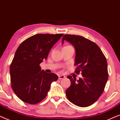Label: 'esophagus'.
<instances>
[{
  "label": "esophagus",
  "instance_id": "esophagus-1",
  "mask_svg": "<svg viewBox=\"0 0 120 120\" xmlns=\"http://www.w3.org/2000/svg\"><path fill=\"white\" fill-rule=\"evenodd\" d=\"M65 78V76H64V75H60L59 76V79H64Z\"/></svg>",
  "mask_w": 120,
  "mask_h": 120
}]
</instances>
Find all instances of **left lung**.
<instances>
[{
    "label": "left lung",
    "instance_id": "obj_1",
    "mask_svg": "<svg viewBox=\"0 0 120 120\" xmlns=\"http://www.w3.org/2000/svg\"><path fill=\"white\" fill-rule=\"evenodd\" d=\"M64 41L74 47L76 52V73L81 72L83 77L77 80L68 76L71 86L66 90L67 98L79 107H87L94 103L104 90L108 79L106 59L100 48L93 41L80 36L65 34Z\"/></svg>",
    "mask_w": 120,
    "mask_h": 120
}]
</instances>
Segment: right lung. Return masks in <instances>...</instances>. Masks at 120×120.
Masks as SVG:
<instances>
[{
	"instance_id": "obj_1",
	"label": "right lung",
	"mask_w": 120,
	"mask_h": 120,
	"mask_svg": "<svg viewBox=\"0 0 120 120\" xmlns=\"http://www.w3.org/2000/svg\"><path fill=\"white\" fill-rule=\"evenodd\" d=\"M63 34H37L19 45L11 64V87L22 101L37 104L47 96L51 83L58 79L53 73L41 70L40 64L47 60L52 48Z\"/></svg>"
}]
</instances>
